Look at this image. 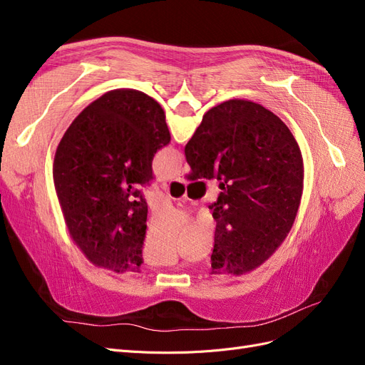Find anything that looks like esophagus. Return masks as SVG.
Instances as JSON below:
<instances>
[{
  "instance_id": "1",
  "label": "esophagus",
  "mask_w": 365,
  "mask_h": 365,
  "mask_svg": "<svg viewBox=\"0 0 365 365\" xmlns=\"http://www.w3.org/2000/svg\"><path fill=\"white\" fill-rule=\"evenodd\" d=\"M173 180H175V181H180V182H185V181H187V180H185V175H184L182 172H180L178 175H175Z\"/></svg>"
}]
</instances>
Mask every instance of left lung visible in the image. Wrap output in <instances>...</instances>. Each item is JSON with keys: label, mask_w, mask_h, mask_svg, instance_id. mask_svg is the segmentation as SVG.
Listing matches in <instances>:
<instances>
[{"label": "left lung", "mask_w": 365, "mask_h": 365, "mask_svg": "<svg viewBox=\"0 0 365 365\" xmlns=\"http://www.w3.org/2000/svg\"><path fill=\"white\" fill-rule=\"evenodd\" d=\"M170 143L161 106L145 93L103 94L74 118L54 157V185L73 240L111 271H138L152 160Z\"/></svg>", "instance_id": "8db88e82"}]
</instances>
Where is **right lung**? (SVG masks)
<instances>
[{
	"mask_svg": "<svg viewBox=\"0 0 365 365\" xmlns=\"http://www.w3.org/2000/svg\"><path fill=\"white\" fill-rule=\"evenodd\" d=\"M192 180L220 181L213 274H245L280 247L303 193V158L283 121L259 103L228 101L204 115L187 143Z\"/></svg>",
	"mask_w": 365,
	"mask_h": 365,
	"instance_id": "1",
	"label": "right lung"
}]
</instances>
